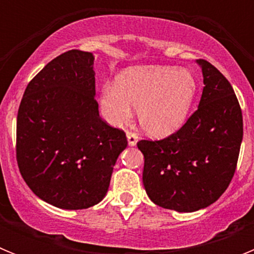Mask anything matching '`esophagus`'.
<instances>
[{
    "instance_id": "34e87169",
    "label": "esophagus",
    "mask_w": 254,
    "mask_h": 254,
    "mask_svg": "<svg viewBox=\"0 0 254 254\" xmlns=\"http://www.w3.org/2000/svg\"><path fill=\"white\" fill-rule=\"evenodd\" d=\"M127 141H128V145L129 146H136V143L138 141V136L136 133L131 131H127Z\"/></svg>"
}]
</instances>
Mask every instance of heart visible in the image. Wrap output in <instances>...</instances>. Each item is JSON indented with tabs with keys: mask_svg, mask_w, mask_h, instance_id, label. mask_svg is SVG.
<instances>
[{
	"mask_svg": "<svg viewBox=\"0 0 254 254\" xmlns=\"http://www.w3.org/2000/svg\"><path fill=\"white\" fill-rule=\"evenodd\" d=\"M197 94V81L187 69L136 66L117 76L116 85H104L100 105L114 126L132 120L137 109L141 128L152 137H167L187 121Z\"/></svg>",
	"mask_w": 254,
	"mask_h": 254,
	"instance_id": "b5f03b06",
	"label": "heart"
}]
</instances>
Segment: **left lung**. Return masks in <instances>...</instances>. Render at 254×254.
Listing matches in <instances>:
<instances>
[{
    "mask_svg": "<svg viewBox=\"0 0 254 254\" xmlns=\"http://www.w3.org/2000/svg\"><path fill=\"white\" fill-rule=\"evenodd\" d=\"M203 90L198 109L176 133L160 141L141 140L142 182L155 205L178 212L201 210L230 185L243 138L241 105L216 67L197 60Z\"/></svg>",
    "mask_w": 254,
    "mask_h": 254,
    "instance_id": "left-lung-1",
    "label": "left lung"
}]
</instances>
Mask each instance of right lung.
<instances>
[{
    "instance_id": "add662e5",
    "label": "right lung",
    "mask_w": 254,
    "mask_h": 254,
    "mask_svg": "<svg viewBox=\"0 0 254 254\" xmlns=\"http://www.w3.org/2000/svg\"><path fill=\"white\" fill-rule=\"evenodd\" d=\"M94 56L78 49L52 60L26 86L16 123L20 173L49 205L81 210L99 203L127 147L125 132L99 117Z\"/></svg>"
}]
</instances>
